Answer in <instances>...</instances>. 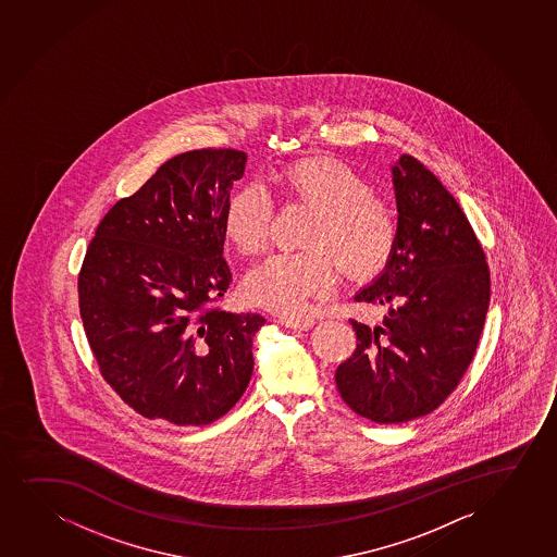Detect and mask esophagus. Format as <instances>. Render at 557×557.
Here are the masks:
<instances>
[{
	"label": "esophagus",
	"instance_id": "34e87169",
	"mask_svg": "<svg viewBox=\"0 0 557 557\" xmlns=\"http://www.w3.org/2000/svg\"><path fill=\"white\" fill-rule=\"evenodd\" d=\"M283 326H287V329H293V331H308L313 326V319L310 318H280L277 319Z\"/></svg>",
	"mask_w": 557,
	"mask_h": 557
}]
</instances>
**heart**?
<instances>
[{"mask_svg":"<svg viewBox=\"0 0 557 557\" xmlns=\"http://www.w3.org/2000/svg\"><path fill=\"white\" fill-rule=\"evenodd\" d=\"M270 188L287 210L310 213L300 238L306 251L274 255L255 267L244 282L249 302L293 315L326 297L342 272L367 282L389 264L400 236L397 210L355 168L331 157L295 160L274 172ZM272 221L264 190L242 187L224 208V236L239 253L255 257L267 249Z\"/></svg>","mask_w":557,"mask_h":557,"instance_id":"heart-1","label":"heart"}]
</instances>
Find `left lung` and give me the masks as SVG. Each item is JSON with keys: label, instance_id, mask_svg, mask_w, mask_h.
Listing matches in <instances>:
<instances>
[{"label": "left lung", "instance_id": "left-lung-1", "mask_svg": "<svg viewBox=\"0 0 557 557\" xmlns=\"http://www.w3.org/2000/svg\"><path fill=\"white\" fill-rule=\"evenodd\" d=\"M393 185L397 249L355 297L389 313L380 326L349 319L357 347L334 374L344 403L380 425L426 416L454 393L476 354L492 287L484 249L441 181L405 154Z\"/></svg>", "mask_w": 557, "mask_h": 557}]
</instances>
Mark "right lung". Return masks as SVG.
Segmentation results:
<instances>
[{"label": "right lung", "mask_w": 557, "mask_h": 557, "mask_svg": "<svg viewBox=\"0 0 557 557\" xmlns=\"http://www.w3.org/2000/svg\"><path fill=\"white\" fill-rule=\"evenodd\" d=\"M246 152L166 160L106 213L81 267L79 310L109 387L147 419L208 425L253 374L260 313L221 310L232 274L223 215Z\"/></svg>", "instance_id": "1"}]
</instances>
